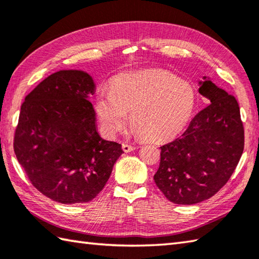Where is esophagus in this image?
Listing matches in <instances>:
<instances>
[{
	"label": "esophagus",
	"mask_w": 259,
	"mask_h": 259,
	"mask_svg": "<svg viewBox=\"0 0 259 259\" xmlns=\"http://www.w3.org/2000/svg\"><path fill=\"white\" fill-rule=\"evenodd\" d=\"M136 149V146L133 145H128V144H122V150L124 153H130V151H133Z\"/></svg>",
	"instance_id": "1"
}]
</instances>
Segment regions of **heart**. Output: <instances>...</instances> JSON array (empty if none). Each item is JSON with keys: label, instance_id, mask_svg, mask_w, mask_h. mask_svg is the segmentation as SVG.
I'll return each instance as SVG.
<instances>
[{"label": "heart", "instance_id": "obj_1", "mask_svg": "<svg viewBox=\"0 0 259 259\" xmlns=\"http://www.w3.org/2000/svg\"><path fill=\"white\" fill-rule=\"evenodd\" d=\"M190 83L166 70L149 69L116 76L111 90H101L94 108L105 133L114 137L125 126L130 112L133 131L150 141L179 135L195 108Z\"/></svg>", "mask_w": 259, "mask_h": 259}]
</instances>
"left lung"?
I'll return each instance as SVG.
<instances>
[{
	"label": "left lung",
	"instance_id": "8db88e82",
	"mask_svg": "<svg viewBox=\"0 0 259 259\" xmlns=\"http://www.w3.org/2000/svg\"><path fill=\"white\" fill-rule=\"evenodd\" d=\"M199 93L210 101L180 138L160 147L154 180L170 202L191 205L210 199L234 173L244 151V125L235 96L209 78Z\"/></svg>",
	"mask_w": 259,
	"mask_h": 259
}]
</instances>
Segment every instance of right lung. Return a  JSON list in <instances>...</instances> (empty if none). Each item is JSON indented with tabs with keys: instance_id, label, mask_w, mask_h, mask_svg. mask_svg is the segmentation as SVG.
<instances>
[{
	"instance_id": "obj_1",
	"label": "right lung",
	"mask_w": 259,
	"mask_h": 259,
	"mask_svg": "<svg viewBox=\"0 0 259 259\" xmlns=\"http://www.w3.org/2000/svg\"><path fill=\"white\" fill-rule=\"evenodd\" d=\"M90 74L59 70L25 96L14 153L40 193L64 204L85 203L103 190L121 145L101 138L90 102Z\"/></svg>"
}]
</instances>
